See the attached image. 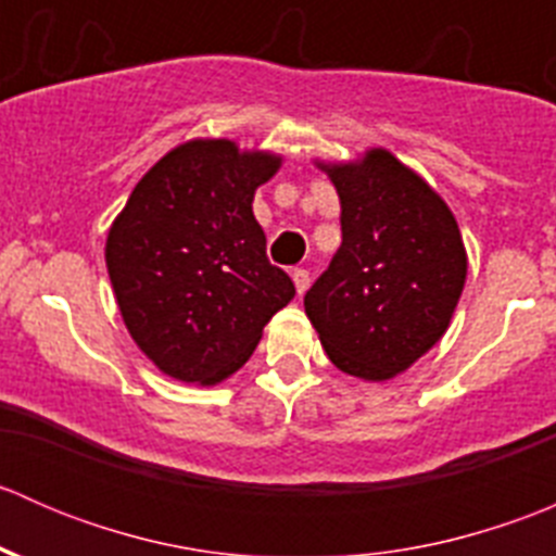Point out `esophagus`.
Segmentation results:
<instances>
[{"instance_id":"obj_1","label":"esophagus","mask_w":556,"mask_h":556,"mask_svg":"<svg viewBox=\"0 0 556 556\" xmlns=\"http://www.w3.org/2000/svg\"><path fill=\"white\" fill-rule=\"evenodd\" d=\"M309 271L306 268H293V282H295V290H299V295L306 293V288H309Z\"/></svg>"}]
</instances>
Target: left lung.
<instances>
[{
	"instance_id": "1",
	"label": "left lung",
	"mask_w": 556,
	"mask_h": 556,
	"mask_svg": "<svg viewBox=\"0 0 556 556\" xmlns=\"http://www.w3.org/2000/svg\"><path fill=\"white\" fill-rule=\"evenodd\" d=\"M341 201V247L304 295L330 363L387 382L450 328L468 255L446 201L390 150L317 164Z\"/></svg>"
}]
</instances>
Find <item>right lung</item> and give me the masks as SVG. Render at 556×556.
Returning a JSON list of instances; mask_svg holds the SVG:
<instances>
[{"instance_id": "obj_1", "label": "right lung", "mask_w": 556, "mask_h": 556, "mask_svg": "<svg viewBox=\"0 0 556 556\" xmlns=\"http://www.w3.org/2000/svg\"><path fill=\"white\" fill-rule=\"evenodd\" d=\"M282 159L231 139L169 150L106 233V271L139 350L190 384H217L250 361L263 328L295 295L266 257L252 199Z\"/></svg>"}]
</instances>
